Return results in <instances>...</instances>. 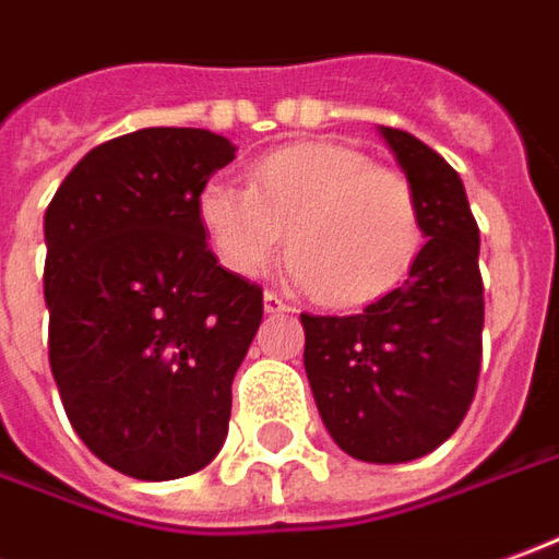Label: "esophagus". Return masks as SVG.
Instances as JSON below:
<instances>
[{"mask_svg":"<svg viewBox=\"0 0 559 559\" xmlns=\"http://www.w3.org/2000/svg\"><path fill=\"white\" fill-rule=\"evenodd\" d=\"M264 310H267L271 317H276V313H288L292 307H288V304L283 301L276 292H264Z\"/></svg>","mask_w":559,"mask_h":559,"instance_id":"esophagus-1","label":"esophagus"}]
</instances>
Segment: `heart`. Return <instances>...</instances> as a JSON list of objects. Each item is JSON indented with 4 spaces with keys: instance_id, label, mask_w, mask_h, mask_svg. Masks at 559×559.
<instances>
[{
    "instance_id": "b5f03b06",
    "label": "heart",
    "mask_w": 559,
    "mask_h": 559,
    "mask_svg": "<svg viewBox=\"0 0 559 559\" xmlns=\"http://www.w3.org/2000/svg\"><path fill=\"white\" fill-rule=\"evenodd\" d=\"M198 215L222 267L258 276L286 242L288 276L329 307L383 298L423 246L411 179L337 142L276 148L255 160L249 188L210 182Z\"/></svg>"
}]
</instances>
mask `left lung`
<instances>
[{
  "label": "left lung",
  "mask_w": 559,
  "mask_h": 559,
  "mask_svg": "<svg viewBox=\"0 0 559 559\" xmlns=\"http://www.w3.org/2000/svg\"><path fill=\"white\" fill-rule=\"evenodd\" d=\"M380 133L417 191L426 246L402 286L361 313H301L304 368L337 448L361 463H411L460 429L478 390L480 237L460 173L404 130Z\"/></svg>",
  "instance_id": "8db88e82"
}]
</instances>
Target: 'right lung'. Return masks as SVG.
<instances>
[{"instance_id":"right-lung-1","label":"right lung","mask_w":559,"mask_h":559,"mask_svg":"<svg viewBox=\"0 0 559 559\" xmlns=\"http://www.w3.org/2000/svg\"><path fill=\"white\" fill-rule=\"evenodd\" d=\"M230 160L218 133L145 127L81 157L45 213L53 380L87 450L130 478L194 475L228 435L264 317L261 286L218 264L198 215Z\"/></svg>"}]
</instances>
